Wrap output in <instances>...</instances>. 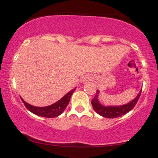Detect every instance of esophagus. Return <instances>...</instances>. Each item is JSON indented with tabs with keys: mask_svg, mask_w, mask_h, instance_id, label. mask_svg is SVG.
Returning a JSON list of instances; mask_svg holds the SVG:
<instances>
[{
	"mask_svg": "<svg viewBox=\"0 0 158 158\" xmlns=\"http://www.w3.org/2000/svg\"><path fill=\"white\" fill-rule=\"evenodd\" d=\"M90 80H91V77H90V76L88 75L84 76V77H82V79H81V81H82V82H87V81Z\"/></svg>",
	"mask_w": 158,
	"mask_h": 158,
	"instance_id": "esophagus-1",
	"label": "esophagus"
}]
</instances>
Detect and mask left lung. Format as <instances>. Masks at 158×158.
Instances as JSON below:
<instances>
[{"label": "left lung", "instance_id": "1", "mask_svg": "<svg viewBox=\"0 0 158 158\" xmlns=\"http://www.w3.org/2000/svg\"><path fill=\"white\" fill-rule=\"evenodd\" d=\"M141 91H142V90H140V91L139 92L137 97L133 100H131V102L127 103V104L122 105V106H103L99 102V99H98L99 91L97 90L95 97L92 99L91 104L94 108V110L102 117H106V118H116V117L124 115V114H126L128 111L133 109L134 107L135 106L137 101H138L139 96L141 94Z\"/></svg>", "mask_w": 158, "mask_h": 158}]
</instances>
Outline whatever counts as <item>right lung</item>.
Segmentation results:
<instances>
[{"mask_svg":"<svg viewBox=\"0 0 158 158\" xmlns=\"http://www.w3.org/2000/svg\"><path fill=\"white\" fill-rule=\"evenodd\" d=\"M76 88H77L70 90L68 94H65L64 97L61 98V99H59L58 102H55L52 105H50V106L45 107L33 106L25 102L22 98H21V99L23 104H24L25 107L32 113L35 114V115L40 116V117H47V118H54V117H58V116H59L64 112L65 108L68 106L69 102H70V97H71L72 94H73L74 90H76Z\"/></svg>","mask_w":158,"mask_h":158,"instance_id":"right-lung-1","label":"right lung"}]
</instances>
